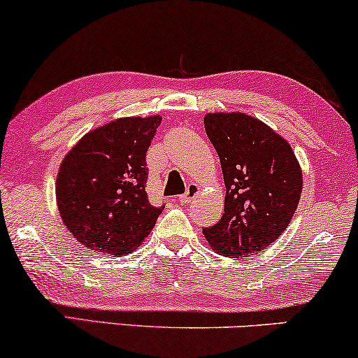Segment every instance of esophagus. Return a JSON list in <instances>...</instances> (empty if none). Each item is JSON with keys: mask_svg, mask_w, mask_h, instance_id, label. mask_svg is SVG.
I'll return each instance as SVG.
<instances>
[{"mask_svg": "<svg viewBox=\"0 0 358 358\" xmlns=\"http://www.w3.org/2000/svg\"><path fill=\"white\" fill-rule=\"evenodd\" d=\"M198 194H200V187H198L196 183H189L188 188H187V193L182 194V196L178 198V201L180 203H189V201H193L194 198L198 196Z\"/></svg>", "mask_w": 358, "mask_h": 358, "instance_id": "1", "label": "esophagus"}]
</instances>
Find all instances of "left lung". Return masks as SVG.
Segmentation results:
<instances>
[{
    "mask_svg": "<svg viewBox=\"0 0 358 358\" xmlns=\"http://www.w3.org/2000/svg\"><path fill=\"white\" fill-rule=\"evenodd\" d=\"M205 130L224 176V213L203 229L226 257L268 250L291 223L302 193V169L284 137L244 112H210Z\"/></svg>",
    "mask_w": 358,
    "mask_h": 358,
    "instance_id": "obj_1",
    "label": "left lung"
}]
</instances>
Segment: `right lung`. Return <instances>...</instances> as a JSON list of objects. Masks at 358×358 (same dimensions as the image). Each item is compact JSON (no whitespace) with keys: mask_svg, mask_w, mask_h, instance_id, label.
<instances>
[{"mask_svg":"<svg viewBox=\"0 0 358 358\" xmlns=\"http://www.w3.org/2000/svg\"><path fill=\"white\" fill-rule=\"evenodd\" d=\"M160 122V115L108 122L85 134L61 162L59 215L89 250L130 255L155 226L164 206L148 203L145 155Z\"/></svg>","mask_w":358,"mask_h":358,"instance_id":"obj_1","label":"right lung"}]
</instances>
